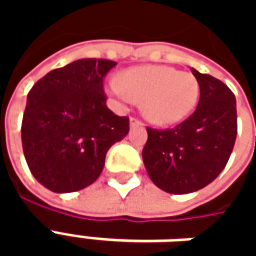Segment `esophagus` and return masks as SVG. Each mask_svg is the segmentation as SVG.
Returning <instances> with one entry per match:
<instances>
[{"label":"esophagus","mask_w":256,"mask_h":256,"mask_svg":"<svg viewBox=\"0 0 256 256\" xmlns=\"http://www.w3.org/2000/svg\"><path fill=\"white\" fill-rule=\"evenodd\" d=\"M134 126H142V123L140 122L137 118H130V128H134Z\"/></svg>","instance_id":"esophagus-1"}]
</instances>
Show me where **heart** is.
Segmentation results:
<instances>
[{
	"label": "heart",
	"instance_id": "obj_1",
	"mask_svg": "<svg viewBox=\"0 0 256 256\" xmlns=\"http://www.w3.org/2000/svg\"><path fill=\"white\" fill-rule=\"evenodd\" d=\"M108 90L120 101H140L146 120L156 126H172L192 114L200 96L198 78L167 66L128 68L122 80L112 78Z\"/></svg>",
	"mask_w": 256,
	"mask_h": 256
}]
</instances>
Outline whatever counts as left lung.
<instances>
[{
  "label": "left lung",
  "mask_w": 256,
  "mask_h": 256,
  "mask_svg": "<svg viewBox=\"0 0 256 256\" xmlns=\"http://www.w3.org/2000/svg\"><path fill=\"white\" fill-rule=\"evenodd\" d=\"M200 100L192 115L168 130L146 128L142 160L158 188L185 194L207 186L225 168L237 136L236 97L220 79L192 68Z\"/></svg>",
  "instance_id": "8db88e82"
}]
</instances>
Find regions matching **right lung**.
Returning a JSON list of instances; mask_svg holds the SVG:
<instances>
[{
	"label": "right lung",
	"instance_id": "right-lung-1",
	"mask_svg": "<svg viewBox=\"0 0 256 256\" xmlns=\"http://www.w3.org/2000/svg\"><path fill=\"white\" fill-rule=\"evenodd\" d=\"M116 63L80 58L48 72L27 96L22 144L31 174L45 188L71 193L100 177L106 155L128 133V118L106 106L102 79Z\"/></svg>",
	"mask_w": 256,
	"mask_h": 256
}]
</instances>
